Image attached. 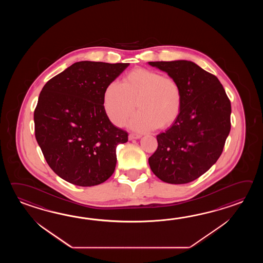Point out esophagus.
Instances as JSON below:
<instances>
[{
  "label": "esophagus",
  "instance_id": "34e87169",
  "mask_svg": "<svg viewBox=\"0 0 263 263\" xmlns=\"http://www.w3.org/2000/svg\"><path fill=\"white\" fill-rule=\"evenodd\" d=\"M142 136L140 134H130L129 135V140L140 139Z\"/></svg>",
  "mask_w": 263,
  "mask_h": 263
}]
</instances>
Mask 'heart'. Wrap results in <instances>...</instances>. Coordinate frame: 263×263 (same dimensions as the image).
Returning <instances> with one entry per match:
<instances>
[{"label":"heart","instance_id":"obj_1","mask_svg":"<svg viewBox=\"0 0 263 263\" xmlns=\"http://www.w3.org/2000/svg\"><path fill=\"white\" fill-rule=\"evenodd\" d=\"M136 102L140 111L129 122L132 129L147 132L160 126L166 128L179 118L182 92L176 80L145 68L129 72L123 84L114 81L104 92V111L118 127L123 126L132 116Z\"/></svg>","mask_w":263,"mask_h":263}]
</instances>
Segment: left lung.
Here are the masks:
<instances>
[{
  "mask_svg": "<svg viewBox=\"0 0 263 263\" xmlns=\"http://www.w3.org/2000/svg\"><path fill=\"white\" fill-rule=\"evenodd\" d=\"M179 83L182 107L178 119L157 135L148 158L152 172L170 184L199 178L217 162L230 132L231 105L216 76L194 62H148Z\"/></svg>",
  "mask_w": 263,
  "mask_h": 263,
  "instance_id": "8db88e82",
  "label": "left lung"
}]
</instances>
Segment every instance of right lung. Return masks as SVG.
<instances>
[{
	"mask_svg": "<svg viewBox=\"0 0 263 263\" xmlns=\"http://www.w3.org/2000/svg\"><path fill=\"white\" fill-rule=\"evenodd\" d=\"M128 63H74L45 84L34 110V133L46 161L67 182L95 186L112 176L117 146L128 134L103 108L107 86Z\"/></svg>",
	"mask_w": 263,
	"mask_h": 263,
	"instance_id": "add662e5",
	"label": "right lung"
}]
</instances>
